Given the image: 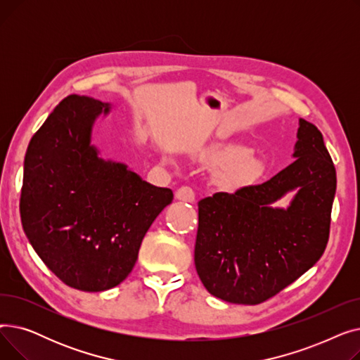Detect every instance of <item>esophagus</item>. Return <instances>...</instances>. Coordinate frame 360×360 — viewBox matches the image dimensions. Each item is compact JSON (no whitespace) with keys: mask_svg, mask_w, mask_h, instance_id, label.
I'll use <instances>...</instances> for the list:
<instances>
[{"mask_svg":"<svg viewBox=\"0 0 360 360\" xmlns=\"http://www.w3.org/2000/svg\"><path fill=\"white\" fill-rule=\"evenodd\" d=\"M175 197L179 201H185V202H193L195 200V193L191 186H181L179 190H176Z\"/></svg>","mask_w":360,"mask_h":360,"instance_id":"34e87169","label":"esophagus"}]
</instances>
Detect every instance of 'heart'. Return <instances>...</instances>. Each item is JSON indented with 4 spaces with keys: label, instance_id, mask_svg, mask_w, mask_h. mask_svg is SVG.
<instances>
[{
    "label": "heart",
    "instance_id": "obj_1",
    "mask_svg": "<svg viewBox=\"0 0 360 360\" xmlns=\"http://www.w3.org/2000/svg\"><path fill=\"white\" fill-rule=\"evenodd\" d=\"M247 155H248V151L245 150V148H236V150L233 151V153H232V156H233L235 159H242V160L236 165L235 172H236L238 175L243 176V178H245V176L254 175L255 170H257V163H255V160L247 158ZM243 157L245 158V160L243 159Z\"/></svg>",
    "mask_w": 360,
    "mask_h": 360
}]
</instances>
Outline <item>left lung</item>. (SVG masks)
I'll use <instances>...</instances> for the list:
<instances>
[{"mask_svg": "<svg viewBox=\"0 0 360 360\" xmlns=\"http://www.w3.org/2000/svg\"><path fill=\"white\" fill-rule=\"evenodd\" d=\"M292 165L271 179L198 201L194 261L204 288L231 304L258 305L307 273L324 254L335 167L321 131L299 120ZM298 193L288 210L273 202Z\"/></svg>", "mask_w": 360, "mask_h": 360, "instance_id": "1", "label": "left lung"}]
</instances>
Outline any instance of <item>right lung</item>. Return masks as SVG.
<instances>
[{"instance_id":"right-lung-1","label":"right lung","mask_w":360,"mask_h":360,"mask_svg":"<svg viewBox=\"0 0 360 360\" xmlns=\"http://www.w3.org/2000/svg\"><path fill=\"white\" fill-rule=\"evenodd\" d=\"M109 108L67 96L34 132L25 158L23 231L45 266L83 292H103L128 277L146 232L174 200L169 188L98 156L91 128Z\"/></svg>"}]
</instances>
